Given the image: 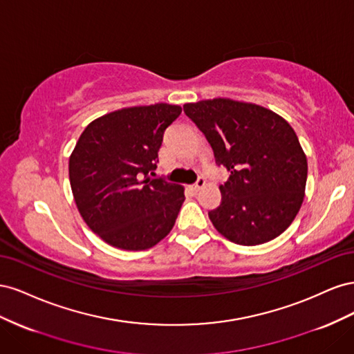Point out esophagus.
<instances>
[{"label":"esophagus","instance_id":"obj_1","mask_svg":"<svg viewBox=\"0 0 354 354\" xmlns=\"http://www.w3.org/2000/svg\"><path fill=\"white\" fill-rule=\"evenodd\" d=\"M205 183H207L205 178H203V177H199V178L196 180V183H195L194 186H192V189H194L195 192H198V190H201L203 186H205Z\"/></svg>","mask_w":354,"mask_h":354}]
</instances>
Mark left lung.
Segmentation results:
<instances>
[{
	"label": "left lung",
	"mask_w": 354,
	"mask_h": 354,
	"mask_svg": "<svg viewBox=\"0 0 354 354\" xmlns=\"http://www.w3.org/2000/svg\"><path fill=\"white\" fill-rule=\"evenodd\" d=\"M183 111L230 173L220 207L208 212L214 227L246 246L279 236L301 208L307 181L292 127L263 106L230 99L187 103Z\"/></svg>",
	"instance_id": "1"
}]
</instances>
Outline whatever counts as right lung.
Wrapping results in <instances>:
<instances>
[{"label":"right lung","mask_w":354,"mask_h":354,"mask_svg":"<svg viewBox=\"0 0 354 354\" xmlns=\"http://www.w3.org/2000/svg\"><path fill=\"white\" fill-rule=\"evenodd\" d=\"M180 113V106L167 103L115 111L88 124L73 149L69 180L78 211L115 248H152L174 226L185 189L149 174L164 131Z\"/></svg>","instance_id":"add662e5"}]
</instances>
